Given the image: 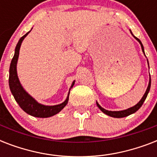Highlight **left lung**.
I'll list each match as a JSON object with an SVG mask.
<instances>
[{"label":"left lung","instance_id":"8db88e82","mask_svg":"<svg viewBox=\"0 0 157 157\" xmlns=\"http://www.w3.org/2000/svg\"><path fill=\"white\" fill-rule=\"evenodd\" d=\"M130 33H131V31H130ZM131 34L133 35V33H132ZM133 36H134V37L138 41H139V44L141 45L142 50H143V52H144V55H145L144 45H143L142 42L140 41V40H139V38H137L136 36H134V35H133ZM147 63H148V60H147ZM148 67H149V63H148ZM150 87H151V76H150V80H149L148 86H147V90L146 92H145V94H144V95L143 96V98H141V100L139 101V103H137L135 106H134V107H129V108H128V109L126 110H123V111H117V112H116V111H113V112H112V111H108V110H106L104 109V108H103V107H101L100 105L98 104V102H96V104H97L98 108H99V109H100L101 111L104 113V114L107 115V116H109V117H115V118H122V117H128V116H129V115H131L133 114V113H134V112H136L137 111H138V110L142 107V105H143V103H144V101H145V99H146L147 96V94H148L149 90H150Z\"/></svg>","mask_w":157,"mask_h":157}]
</instances>
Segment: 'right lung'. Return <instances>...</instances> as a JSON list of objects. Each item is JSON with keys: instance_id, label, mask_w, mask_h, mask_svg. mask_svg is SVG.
I'll list each match as a JSON object with an SVG mask.
<instances>
[{"instance_id": "add662e5", "label": "right lung", "mask_w": 157, "mask_h": 157, "mask_svg": "<svg viewBox=\"0 0 157 157\" xmlns=\"http://www.w3.org/2000/svg\"><path fill=\"white\" fill-rule=\"evenodd\" d=\"M31 32V31H30ZM30 32L27 33L24 36L19 39L18 44L16 45L15 51H14V55H13L12 61H11L10 67V76H9V86L12 94L15 101L19 105V107L28 114L33 116L35 117H40V118H46V117H50L54 116L57 113H59L60 111L63 110L65 106L68 103L69 94H70V90H69L68 95L67 97L66 100L63 103H60L58 105H54V106H46L39 103L38 102L34 99L32 96L28 93L26 92V90L23 88L21 85L20 81L18 80V74H17V62H18V54H19V50H20L21 44L23 42V39L28 36V34ZM75 81L71 84V88L73 87Z\"/></svg>"}]
</instances>
